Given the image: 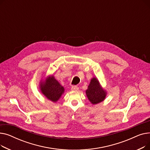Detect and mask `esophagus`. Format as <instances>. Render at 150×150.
Wrapping results in <instances>:
<instances>
[{
  "instance_id": "1",
  "label": "esophagus",
  "mask_w": 150,
  "mask_h": 150,
  "mask_svg": "<svg viewBox=\"0 0 150 150\" xmlns=\"http://www.w3.org/2000/svg\"><path fill=\"white\" fill-rule=\"evenodd\" d=\"M78 86H72V87H71V90L72 91H78Z\"/></svg>"
}]
</instances>
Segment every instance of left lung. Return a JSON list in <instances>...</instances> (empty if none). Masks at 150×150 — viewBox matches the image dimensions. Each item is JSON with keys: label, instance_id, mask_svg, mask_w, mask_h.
Listing matches in <instances>:
<instances>
[{"label": "left lung", "instance_id": "obj_1", "mask_svg": "<svg viewBox=\"0 0 150 150\" xmlns=\"http://www.w3.org/2000/svg\"><path fill=\"white\" fill-rule=\"evenodd\" d=\"M86 95L92 104H97L103 101L106 93L101 88L99 82L96 78H93L86 91Z\"/></svg>", "mask_w": 150, "mask_h": 150}]
</instances>
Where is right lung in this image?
Listing matches in <instances>:
<instances>
[{"label": "right lung", "instance_id": "obj_1", "mask_svg": "<svg viewBox=\"0 0 150 150\" xmlns=\"http://www.w3.org/2000/svg\"><path fill=\"white\" fill-rule=\"evenodd\" d=\"M40 85L42 93L49 100L53 102H56L59 100L64 93V88L53 76L47 78L45 81Z\"/></svg>", "mask_w": 150, "mask_h": 150}]
</instances>
